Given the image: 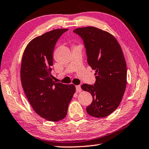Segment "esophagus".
Wrapping results in <instances>:
<instances>
[{
    "label": "esophagus",
    "instance_id": "obj_1",
    "mask_svg": "<svg viewBox=\"0 0 149 149\" xmlns=\"http://www.w3.org/2000/svg\"><path fill=\"white\" fill-rule=\"evenodd\" d=\"M76 91H77V92H81V88L80 85L76 86Z\"/></svg>",
    "mask_w": 149,
    "mask_h": 149
}]
</instances>
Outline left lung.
<instances>
[{"mask_svg":"<svg viewBox=\"0 0 149 149\" xmlns=\"http://www.w3.org/2000/svg\"><path fill=\"white\" fill-rule=\"evenodd\" d=\"M74 32L83 39L87 62L95 71L94 85L83 84L90 92L92 103L86 108L91 116L102 118L119 106L127 85V66L120 45L114 36L94 27L78 28Z\"/></svg>","mask_w":149,"mask_h":149,"instance_id":"left-lung-1","label":"left lung"}]
</instances>
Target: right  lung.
<instances>
[{
	"label": "right lung",
	"mask_w": 149,
	"mask_h": 149,
	"mask_svg": "<svg viewBox=\"0 0 149 149\" xmlns=\"http://www.w3.org/2000/svg\"><path fill=\"white\" fill-rule=\"evenodd\" d=\"M68 29H57L29 42L23 54L20 78L22 87L33 110L46 120L64 118L75 92L73 84L56 83L51 74L53 52L58 39Z\"/></svg>",
	"instance_id": "obj_1"
}]
</instances>
